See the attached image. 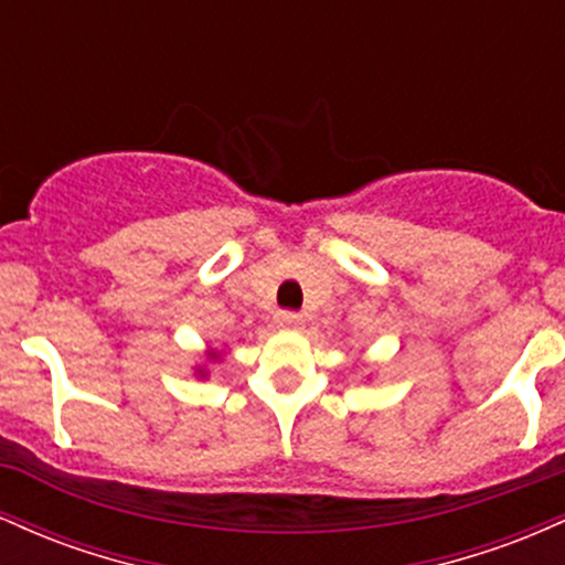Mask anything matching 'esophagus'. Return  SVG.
<instances>
[{"label":"esophagus","mask_w":565,"mask_h":565,"mask_svg":"<svg viewBox=\"0 0 565 565\" xmlns=\"http://www.w3.org/2000/svg\"><path fill=\"white\" fill-rule=\"evenodd\" d=\"M278 323H281V327L297 329L302 323V316L295 313V310H281V313H278Z\"/></svg>","instance_id":"1"}]
</instances>
